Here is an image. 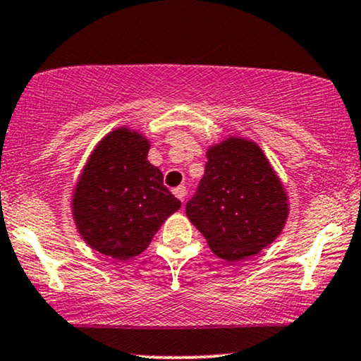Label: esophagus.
<instances>
[{"label":"esophagus","instance_id":"1","mask_svg":"<svg viewBox=\"0 0 361 361\" xmlns=\"http://www.w3.org/2000/svg\"><path fill=\"white\" fill-rule=\"evenodd\" d=\"M173 195H175L176 198L181 201V203H183L185 196H186V186L180 185V186H176V188H173Z\"/></svg>","mask_w":361,"mask_h":361}]
</instances>
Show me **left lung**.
I'll use <instances>...</instances> for the list:
<instances>
[{
    "label": "left lung",
    "mask_w": 361,
    "mask_h": 361,
    "mask_svg": "<svg viewBox=\"0 0 361 361\" xmlns=\"http://www.w3.org/2000/svg\"><path fill=\"white\" fill-rule=\"evenodd\" d=\"M198 191L186 216L228 262L251 257L276 241L289 218L281 178L256 142L231 135L206 150Z\"/></svg>",
    "instance_id": "left-lung-1"
}]
</instances>
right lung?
Masks as SVG:
<instances>
[{
    "instance_id": "obj_1",
    "label": "right lung",
    "mask_w": 361,
    "mask_h": 361,
    "mask_svg": "<svg viewBox=\"0 0 361 361\" xmlns=\"http://www.w3.org/2000/svg\"><path fill=\"white\" fill-rule=\"evenodd\" d=\"M148 150L142 132L115 128L95 145L72 191V218L85 244L118 261L145 251L181 206Z\"/></svg>"
}]
</instances>
